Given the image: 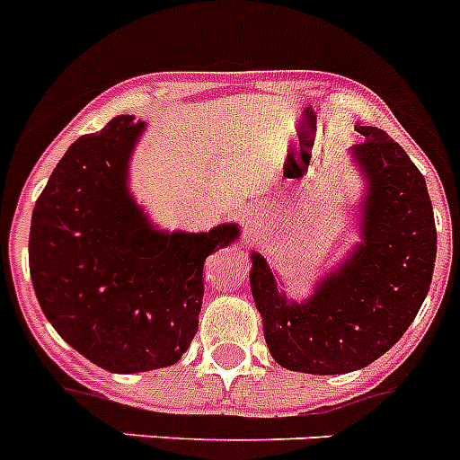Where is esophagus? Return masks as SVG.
Here are the masks:
<instances>
[{
    "mask_svg": "<svg viewBox=\"0 0 460 460\" xmlns=\"http://www.w3.org/2000/svg\"><path fill=\"white\" fill-rule=\"evenodd\" d=\"M256 211H261V209H256ZM253 218H258V216H253Z\"/></svg>",
    "mask_w": 460,
    "mask_h": 460,
    "instance_id": "esophagus-1",
    "label": "esophagus"
}]
</instances>
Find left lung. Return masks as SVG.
<instances>
[{
  "mask_svg": "<svg viewBox=\"0 0 460 460\" xmlns=\"http://www.w3.org/2000/svg\"><path fill=\"white\" fill-rule=\"evenodd\" d=\"M356 129L365 137L349 151L365 176L360 244L302 302L288 300L268 261L251 253L265 342L286 370L344 375L375 363L405 335L430 288L438 233L426 179L384 129Z\"/></svg>",
  "mask_w": 460,
  "mask_h": 460,
  "instance_id": "obj_1",
  "label": "left lung"
}]
</instances>
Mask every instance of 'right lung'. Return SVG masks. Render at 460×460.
<instances>
[{
	"instance_id": "right-lung-1",
	"label": "right lung",
	"mask_w": 460,
	"mask_h": 460,
	"mask_svg": "<svg viewBox=\"0 0 460 460\" xmlns=\"http://www.w3.org/2000/svg\"><path fill=\"white\" fill-rule=\"evenodd\" d=\"M146 125L116 116L69 146L39 195L30 274L46 319L109 372L174 365L198 332L204 261L233 244L237 223L164 233L128 190L129 155Z\"/></svg>"
}]
</instances>
